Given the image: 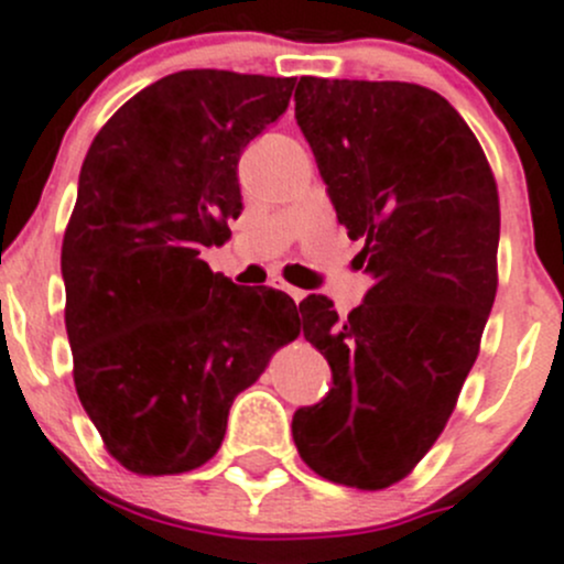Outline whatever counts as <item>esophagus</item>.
Instances as JSON below:
<instances>
[{"label":"esophagus","instance_id":"34e87169","mask_svg":"<svg viewBox=\"0 0 564 564\" xmlns=\"http://www.w3.org/2000/svg\"><path fill=\"white\" fill-rule=\"evenodd\" d=\"M272 283H275L278 289H283V292H286L289 297L294 300V303H300V300L305 297V292H303V289H297V286H289V283H286V281H281V278H275V281H272Z\"/></svg>","mask_w":564,"mask_h":564}]
</instances>
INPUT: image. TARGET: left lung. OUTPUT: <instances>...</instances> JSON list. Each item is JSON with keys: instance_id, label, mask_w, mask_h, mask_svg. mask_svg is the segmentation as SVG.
I'll return each instance as SVG.
<instances>
[{"instance_id": "8db88e82", "label": "left lung", "mask_w": 564, "mask_h": 564, "mask_svg": "<svg viewBox=\"0 0 564 564\" xmlns=\"http://www.w3.org/2000/svg\"><path fill=\"white\" fill-rule=\"evenodd\" d=\"M294 117L373 286L346 318L322 294L300 303L333 388L294 412L292 436L316 475L379 491L440 440L477 360L497 297V182L469 124L420 84L305 76Z\"/></svg>"}]
</instances>
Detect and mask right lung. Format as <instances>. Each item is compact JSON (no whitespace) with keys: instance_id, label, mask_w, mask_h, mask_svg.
Returning a JSON list of instances; mask_svg holds the SVG:
<instances>
[{"instance_id":"add662e5","label":"right lung","mask_w":564,"mask_h":564,"mask_svg":"<svg viewBox=\"0 0 564 564\" xmlns=\"http://www.w3.org/2000/svg\"><path fill=\"white\" fill-rule=\"evenodd\" d=\"M294 78L180 70L95 135L62 240L73 382L106 451L135 475L218 453L235 398L300 335L297 305L209 270L242 213V150Z\"/></svg>"}]
</instances>
